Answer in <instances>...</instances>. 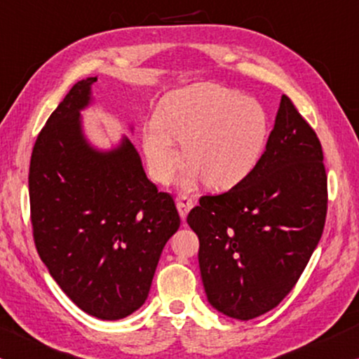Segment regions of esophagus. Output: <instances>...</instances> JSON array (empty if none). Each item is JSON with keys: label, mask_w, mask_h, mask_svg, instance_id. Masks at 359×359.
I'll list each match as a JSON object with an SVG mask.
<instances>
[{"label": "esophagus", "mask_w": 359, "mask_h": 359, "mask_svg": "<svg viewBox=\"0 0 359 359\" xmlns=\"http://www.w3.org/2000/svg\"><path fill=\"white\" fill-rule=\"evenodd\" d=\"M194 207V200L189 198V197H179L177 198V210H179L180 213V218L185 219V217H187L190 210H192Z\"/></svg>", "instance_id": "obj_1"}]
</instances>
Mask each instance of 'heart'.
<instances>
[{"instance_id":"heart-1","label":"heart","mask_w":359,"mask_h":359,"mask_svg":"<svg viewBox=\"0 0 359 359\" xmlns=\"http://www.w3.org/2000/svg\"><path fill=\"white\" fill-rule=\"evenodd\" d=\"M267 118L262 107L218 85L172 93L157 111L156 121L142 130V149L157 182L167 184L184 159L190 165L182 184L197 180L212 190H229L255 169L264 149Z\"/></svg>"}]
</instances>
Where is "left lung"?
<instances>
[{
	"mask_svg": "<svg viewBox=\"0 0 359 359\" xmlns=\"http://www.w3.org/2000/svg\"><path fill=\"white\" fill-rule=\"evenodd\" d=\"M325 217L322 144L283 95L274 130L251 174L228 192L205 195L187 217L200 241L210 305L236 320L277 307L317 248Z\"/></svg>",
	"mask_w": 359,
	"mask_h": 359,
	"instance_id": "1",
	"label": "left lung"
}]
</instances>
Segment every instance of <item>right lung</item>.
Returning a JSON list of instances; mask_svg holds the SVG:
<instances>
[{
	"label": "right lung",
	"instance_id": "add662e5",
	"mask_svg": "<svg viewBox=\"0 0 359 359\" xmlns=\"http://www.w3.org/2000/svg\"><path fill=\"white\" fill-rule=\"evenodd\" d=\"M95 82H76L37 136L31 222L42 262L72 302L92 317L119 320L146 302L180 217L174 198L147 179L130 137L111 149L87 140L80 113L93 102Z\"/></svg>",
	"mask_w": 359,
	"mask_h": 359
}]
</instances>
